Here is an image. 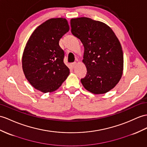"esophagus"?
Segmentation results:
<instances>
[{
    "mask_svg": "<svg viewBox=\"0 0 147 147\" xmlns=\"http://www.w3.org/2000/svg\"><path fill=\"white\" fill-rule=\"evenodd\" d=\"M76 65H77V62H74L72 63H71V66H72L73 68H74Z\"/></svg>",
    "mask_w": 147,
    "mask_h": 147,
    "instance_id": "34e87169",
    "label": "esophagus"
}]
</instances>
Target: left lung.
<instances>
[{"label": "left lung", "instance_id": "left-lung-1", "mask_svg": "<svg viewBox=\"0 0 147 147\" xmlns=\"http://www.w3.org/2000/svg\"><path fill=\"white\" fill-rule=\"evenodd\" d=\"M71 32L84 47L83 62L87 73L81 82L95 94L109 92L122 76L123 55L119 39L111 28L87 17L70 20Z\"/></svg>", "mask_w": 147, "mask_h": 147}]
</instances>
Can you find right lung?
<instances>
[{"instance_id":"1","label":"right lung","mask_w":147,"mask_h":147,"mask_svg":"<svg viewBox=\"0 0 147 147\" xmlns=\"http://www.w3.org/2000/svg\"><path fill=\"white\" fill-rule=\"evenodd\" d=\"M69 30L63 18L51 19L35 29L27 43L22 56V69L27 80L44 93L58 89L69 75L63 62L65 54L59 40Z\"/></svg>"}]
</instances>
